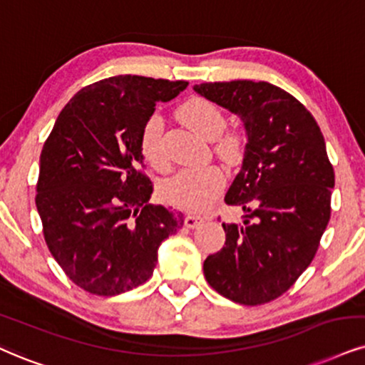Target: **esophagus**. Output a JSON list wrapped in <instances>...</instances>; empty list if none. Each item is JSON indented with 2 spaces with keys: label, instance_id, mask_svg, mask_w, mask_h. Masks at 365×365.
I'll list each match as a JSON object with an SVG mask.
<instances>
[{
  "label": "esophagus",
  "instance_id": "34e87169",
  "mask_svg": "<svg viewBox=\"0 0 365 365\" xmlns=\"http://www.w3.org/2000/svg\"><path fill=\"white\" fill-rule=\"evenodd\" d=\"M203 222V217H200V215H195V213H190L184 220V225H186L187 228H196L197 225Z\"/></svg>",
  "mask_w": 365,
  "mask_h": 365
}]
</instances>
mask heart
Masks as SVG:
<instances>
[{"mask_svg": "<svg viewBox=\"0 0 365 365\" xmlns=\"http://www.w3.org/2000/svg\"><path fill=\"white\" fill-rule=\"evenodd\" d=\"M179 118L187 128L200 133L205 138H215L225 128L222 110L205 98H191L182 103L178 110ZM217 152L225 159H233L240 150V140L235 133H225L218 137ZM140 150L152 168L164 170L168 159L162 152V118L150 115L142 127ZM225 187V173L218 165L205 168H187L175 173L173 178L162 182L160 195L165 201L184 210L200 211L217 200Z\"/></svg>", "mask_w": 365, "mask_h": 365, "instance_id": "1", "label": "heart"}]
</instances>
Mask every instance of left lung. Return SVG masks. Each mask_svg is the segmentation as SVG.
I'll use <instances>...</instances> for the list:
<instances>
[{"mask_svg":"<svg viewBox=\"0 0 365 365\" xmlns=\"http://www.w3.org/2000/svg\"><path fill=\"white\" fill-rule=\"evenodd\" d=\"M206 100L240 116L244 162L225 203L244 210L223 223V249L203 264L208 284L225 298L257 307L279 298L304 272L330 220L334 165L317 120L271 83L196 84Z\"/></svg>","mask_w":365,"mask_h":365,"instance_id":"left-lung-1","label":"left lung"}]
</instances>
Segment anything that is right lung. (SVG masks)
I'll list each match as a JSON object with an SVG mask.
<instances>
[{
	"mask_svg": "<svg viewBox=\"0 0 365 365\" xmlns=\"http://www.w3.org/2000/svg\"><path fill=\"white\" fill-rule=\"evenodd\" d=\"M186 81L113 76L83 88L57 116L40 154L37 205L43 238L81 289L115 296L143 284L157 249L184 225L181 211L148 205L142 127L157 101Z\"/></svg>",
	"mask_w": 365,
	"mask_h": 365,
	"instance_id": "add662e5",
	"label": "right lung"
}]
</instances>
